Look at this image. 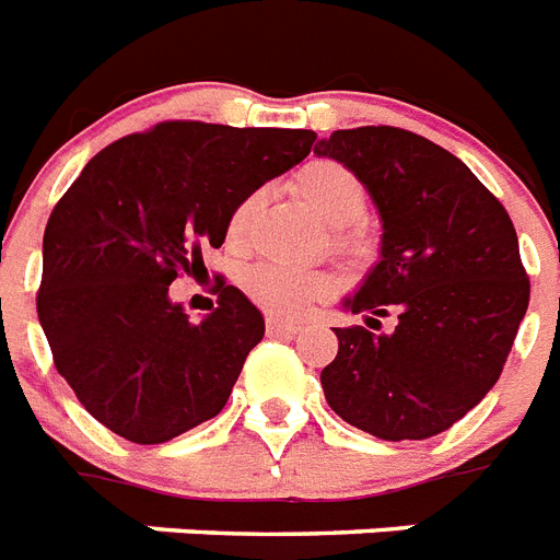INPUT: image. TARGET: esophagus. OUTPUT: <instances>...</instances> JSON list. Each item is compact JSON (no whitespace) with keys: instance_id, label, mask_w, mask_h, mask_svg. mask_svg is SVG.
<instances>
[{"instance_id":"obj_1","label":"esophagus","mask_w":560,"mask_h":560,"mask_svg":"<svg viewBox=\"0 0 560 560\" xmlns=\"http://www.w3.org/2000/svg\"><path fill=\"white\" fill-rule=\"evenodd\" d=\"M268 335H298L303 329L301 324H294V320H283V317H268L266 320Z\"/></svg>"}]
</instances>
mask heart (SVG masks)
<instances>
[{"instance_id":"obj_1","label":"heart","mask_w":560,"mask_h":560,"mask_svg":"<svg viewBox=\"0 0 560 560\" xmlns=\"http://www.w3.org/2000/svg\"><path fill=\"white\" fill-rule=\"evenodd\" d=\"M298 187L306 196V202L315 208V213L329 225H352L364 217L366 190L358 182L350 167L338 161L317 159L308 161L298 170ZM259 205V194L243 196L228 219V234L240 240L245 228L252 222L254 210ZM245 292L252 294L259 306L277 317L303 315L315 301H320L329 292V277L324 271L303 266H289V262H259V266L245 271Z\"/></svg>"}]
</instances>
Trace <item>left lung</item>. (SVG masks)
I'll return each instance as SVG.
<instances>
[{
	"label": "left lung",
	"instance_id": "1",
	"mask_svg": "<svg viewBox=\"0 0 560 560\" xmlns=\"http://www.w3.org/2000/svg\"><path fill=\"white\" fill-rule=\"evenodd\" d=\"M315 155L350 167L382 219L378 262L343 308L373 329L399 315L393 332L335 329L326 401L387 442L448 431L494 387L529 306L512 219L457 155L407 129H335Z\"/></svg>",
	"mask_w": 560,
	"mask_h": 560
}]
</instances>
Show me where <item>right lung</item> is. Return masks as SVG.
<instances>
[{
  "instance_id": "obj_1",
  "label": "right lung",
  "mask_w": 560,
  "mask_h": 560,
  "mask_svg": "<svg viewBox=\"0 0 560 560\" xmlns=\"http://www.w3.org/2000/svg\"><path fill=\"white\" fill-rule=\"evenodd\" d=\"M312 129L167 120L109 144L43 236L39 326L57 373L112 433L159 445L225 407L266 320L236 285L194 324L170 283L225 243L243 196L301 164Z\"/></svg>"
}]
</instances>
